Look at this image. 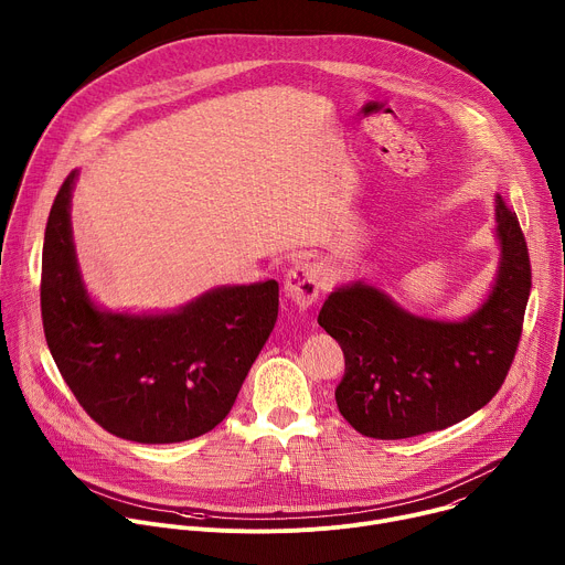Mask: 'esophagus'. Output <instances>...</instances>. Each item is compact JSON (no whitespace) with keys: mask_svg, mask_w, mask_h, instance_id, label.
<instances>
[{"mask_svg":"<svg viewBox=\"0 0 565 565\" xmlns=\"http://www.w3.org/2000/svg\"><path fill=\"white\" fill-rule=\"evenodd\" d=\"M321 284H324V273H321V268L312 262H299L286 273L284 292L297 306L308 308L319 299Z\"/></svg>","mask_w":565,"mask_h":565,"instance_id":"1","label":"esophagus"}]
</instances>
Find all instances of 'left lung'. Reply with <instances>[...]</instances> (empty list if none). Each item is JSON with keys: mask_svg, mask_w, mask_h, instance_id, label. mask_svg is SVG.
I'll return each instance as SVG.
<instances>
[{"mask_svg": "<svg viewBox=\"0 0 565 565\" xmlns=\"http://www.w3.org/2000/svg\"><path fill=\"white\" fill-rule=\"evenodd\" d=\"M501 266L490 297L462 321L418 317L375 286L329 295L319 327L344 351L340 414L362 436L399 440L447 429L497 395L512 366L532 288L516 214L497 196Z\"/></svg>", "mask_w": 565, "mask_h": 565, "instance_id": "obj_1", "label": "left lung"}]
</instances>
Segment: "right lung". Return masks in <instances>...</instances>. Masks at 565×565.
Segmentation results:
<instances>
[{
    "label": "right lung",
    "instance_id": "add662e5",
    "mask_svg": "<svg viewBox=\"0 0 565 565\" xmlns=\"http://www.w3.org/2000/svg\"><path fill=\"white\" fill-rule=\"evenodd\" d=\"M75 179L66 177L49 214L40 286L46 344L64 382L118 438L170 445L212 431L275 329L279 284L221 286L163 315L100 310L73 248Z\"/></svg>",
    "mask_w": 565,
    "mask_h": 565
}]
</instances>
